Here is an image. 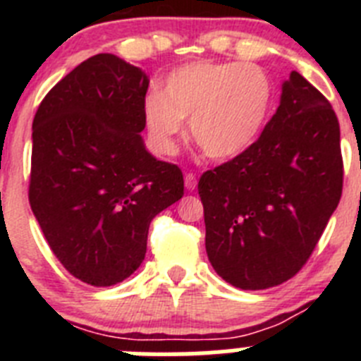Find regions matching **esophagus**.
I'll return each mask as SVG.
<instances>
[{
    "label": "esophagus",
    "instance_id": "34e87169",
    "mask_svg": "<svg viewBox=\"0 0 361 361\" xmlns=\"http://www.w3.org/2000/svg\"><path fill=\"white\" fill-rule=\"evenodd\" d=\"M184 186H186V190L193 191L197 188V177L195 173H186L184 175Z\"/></svg>",
    "mask_w": 361,
    "mask_h": 361
}]
</instances>
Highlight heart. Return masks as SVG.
Returning <instances> with one entry per match:
<instances>
[{
	"label": "heart",
	"mask_w": 361,
	"mask_h": 361,
	"mask_svg": "<svg viewBox=\"0 0 361 361\" xmlns=\"http://www.w3.org/2000/svg\"><path fill=\"white\" fill-rule=\"evenodd\" d=\"M273 101L264 70L244 63L195 61L166 78L164 95L145 99V121L153 145L171 155L191 119V139L212 161H228L250 148L262 132Z\"/></svg>",
	"instance_id": "1"
}]
</instances>
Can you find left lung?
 Wrapping results in <instances>:
<instances>
[{"label": "left lung", "instance_id": "8db88e82", "mask_svg": "<svg viewBox=\"0 0 361 361\" xmlns=\"http://www.w3.org/2000/svg\"><path fill=\"white\" fill-rule=\"evenodd\" d=\"M342 186L336 114L291 72L257 141L199 180L206 251L216 275L247 291L293 279L317 247Z\"/></svg>", "mask_w": 361, "mask_h": 361}]
</instances>
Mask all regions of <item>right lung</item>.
Wrapping results in <instances>:
<instances>
[{"mask_svg": "<svg viewBox=\"0 0 361 361\" xmlns=\"http://www.w3.org/2000/svg\"><path fill=\"white\" fill-rule=\"evenodd\" d=\"M148 85L141 68L97 54L44 95L32 123V213L63 267L95 288L141 266L149 222L184 195L180 168L142 142Z\"/></svg>", "mask_w": 361, "mask_h": 361, "instance_id": "add662e5", "label": "right lung"}]
</instances>
